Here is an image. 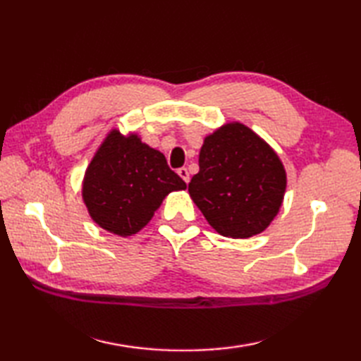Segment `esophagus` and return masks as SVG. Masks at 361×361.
Returning a JSON list of instances; mask_svg holds the SVG:
<instances>
[{
	"label": "esophagus",
	"mask_w": 361,
	"mask_h": 361,
	"mask_svg": "<svg viewBox=\"0 0 361 361\" xmlns=\"http://www.w3.org/2000/svg\"><path fill=\"white\" fill-rule=\"evenodd\" d=\"M176 173H178L181 178H183V181L185 183H189V172H188V169L186 167H180L178 171H176Z\"/></svg>",
	"instance_id": "34e87169"
}]
</instances>
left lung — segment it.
<instances>
[{"label": "left lung", "instance_id": "obj_1", "mask_svg": "<svg viewBox=\"0 0 361 361\" xmlns=\"http://www.w3.org/2000/svg\"><path fill=\"white\" fill-rule=\"evenodd\" d=\"M198 166L189 195L219 234L248 239L278 216L287 188L286 169L250 127L229 122L206 136Z\"/></svg>", "mask_w": 361, "mask_h": 361}]
</instances>
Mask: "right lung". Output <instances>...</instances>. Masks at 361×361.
<instances>
[{
  "label": "right lung",
  "instance_id": "1",
  "mask_svg": "<svg viewBox=\"0 0 361 361\" xmlns=\"http://www.w3.org/2000/svg\"><path fill=\"white\" fill-rule=\"evenodd\" d=\"M185 189L163 153L136 133L126 136L113 128L90 161L82 198L94 224L128 237L149 224L169 194Z\"/></svg>",
  "mask_w": 361,
  "mask_h": 361
}]
</instances>
